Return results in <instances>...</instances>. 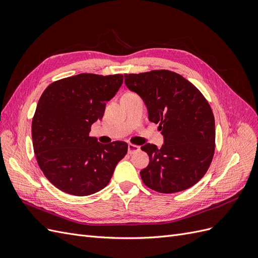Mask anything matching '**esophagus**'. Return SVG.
<instances>
[{
	"label": "esophagus",
	"mask_w": 258,
	"mask_h": 258,
	"mask_svg": "<svg viewBox=\"0 0 258 258\" xmlns=\"http://www.w3.org/2000/svg\"><path fill=\"white\" fill-rule=\"evenodd\" d=\"M140 151V146L135 145V144H129L128 145V153L129 154H135Z\"/></svg>",
	"instance_id": "obj_1"
}]
</instances>
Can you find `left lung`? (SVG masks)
Listing matches in <instances>:
<instances>
[{
  "label": "left lung",
  "mask_w": 258,
  "mask_h": 258,
  "mask_svg": "<svg viewBox=\"0 0 258 258\" xmlns=\"http://www.w3.org/2000/svg\"><path fill=\"white\" fill-rule=\"evenodd\" d=\"M127 87L142 98L148 119L159 123L161 148L141 146L150 163L141 170L143 183L162 194L185 190L198 183L215 150L213 112L204 95L182 75L168 70L124 74Z\"/></svg>",
  "instance_id": "obj_1"
}]
</instances>
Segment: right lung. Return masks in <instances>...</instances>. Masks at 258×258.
Here are the masks:
<instances>
[{
    "mask_svg": "<svg viewBox=\"0 0 258 258\" xmlns=\"http://www.w3.org/2000/svg\"><path fill=\"white\" fill-rule=\"evenodd\" d=\"M122 82L121 74L82 73L44 90L32 119V141L38 166L58 189L89 196L111 181L128 144H101L89 132Z\"/></svg>",
    "mask_w": 258,
    "mask_h": 258,
    "instance_id": "add662e5",
    "label": "right lung"
}]
</instances>
